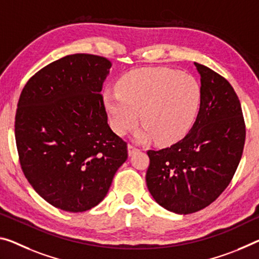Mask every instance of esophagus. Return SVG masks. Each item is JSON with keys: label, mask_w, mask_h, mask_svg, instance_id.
<instances>
[{"label": "esophagus", "mask_w": 259, "mask_h": 259, "mask_svg": "<svg viewBox=\"0 0 259 259\" xmlns=\"http://www.w3.org/2000/svg\"><path fill=\"white\" fill-rule=\"evenodd\" d=\"M128 152H129V155H133V154L136 153V152H139V149H138L137 146H135L133 144H129Z\"/></svg>", "instance_id": "34e87169"}]
</instances>
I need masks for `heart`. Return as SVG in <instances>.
<instances>
[{
  "label": "heart",
  "mask_w": 259,
  "mask_h": 259,
  "mask_svg": "<svg viewBox=\"0 0 259 259\" xmlns=\"http://www.w3.org/2000/svg\"><path fill=\"white\" fill-rule=\"evenodd\" d=\"M117 89L104 93L109 123L117 135L134 129L139 113L144 129L137 138H154L160 145L179 142L194 124L200 88L190 75L167 68H144L126 73Z\"/></svg>",
  "instance_id": "1"
}]
</instances>
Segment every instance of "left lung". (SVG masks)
I'll return each instance as SVG.
<instances>
[{"label":"left lung","mask_w":259,"mask_h":259,"mask_svg":"<svg viewBox=\"0 0 259 259\" xmlns=\"http://www.w3.org/2000/svg\"><path fill=\"white\" fill-rule=\"evenodd\" d=\"M200 106L189 134L170 147L149 150V191L166 210L189 214L206 207L228 187L245 142L239 97L228 80L195 62Z\"/></svg>","instance_id":"1"}]
</instances>
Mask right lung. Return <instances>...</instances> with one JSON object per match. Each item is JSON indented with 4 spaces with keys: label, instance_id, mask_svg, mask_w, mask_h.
<instances>
[{
    "label": "right lung",
    "instance_id": "right-lung-1",
    "mask_svg": "<svg viewBox=\"0 0 259 259\" xmlns=\"http://www.w3.org/2000/svg\"><path fill=\"white\" fill-rule=\"evenodd\" d=\"M110 65L102 56L67 55L32 76L20 93L15 117L20 167L34 190L63 211L97 206L128 159L100 93Z\"/></svg>",
    "mask_w": 259,
    "mask_h": 259
}]
</instances>
